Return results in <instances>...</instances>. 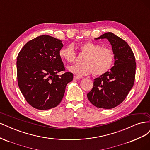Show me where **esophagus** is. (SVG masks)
<instances>
[{"label": "esophagus", "mask_w": 150, "mask_h": 150, "mask_svg": "<svg viewBox=\"0 0 150 150\" xmlns=\"http://www.w3.org/2000/svg\"><path fill=\"white\" fill-rule=\"evenodd\" d=\"M81 79V78H79V77H78L76 76H74V80H77V79Z\"/></svg>", "instance_id": "34e87169"}]
</instances>
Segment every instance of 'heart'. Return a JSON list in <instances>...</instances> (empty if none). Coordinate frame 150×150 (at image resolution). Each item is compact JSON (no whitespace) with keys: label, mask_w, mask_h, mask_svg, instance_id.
<instances>
[{"label":"heart","mask_w":150,"mask_h":150,"mask_svg":"<svg viewBox=\"0 0 150 150\" xmlns=\"http://www.w3.org/2000/svg\"><path fill=\"white\" fill-rule=\"evenodd\" d=\"M80 52L85 55L83 66H70L67 70L78 77L87 76L93 72L95 76L102 75L111 69L115 61V54L111 49L102 47L100 44L92 41L86 42L79 46ZM62 61L72 63L74 62L76 54L71 44L62 47L59 52Z\"/></svg>","instance_id":"heart-1"}]
</instances>
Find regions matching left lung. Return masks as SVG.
Instances as JSON below:
<instances>
[{"mask_svg":"<svg viewBox=\"0 0 150 150\" xmlns=\"http://www.w3.org/2000/svg\"><path fill=\"white\" fill-rule=\"evenodd\" d=\"M107 39L115 54L114 66L94 79L93 88L87 94L89 101L99 108L111 109L119 105L133 88L136 62L134 54L126 41L112 33L95 39Z\"/></svg>","mask_w":150,"mask_h":150,"instance_id":"left-lung-1","label":"left lung"}]
</instances>
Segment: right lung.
<instances>
[{
  "mask_svg": "<svg viewBox=\"0 0 150 150\" xmlns=\"http://www.w3.org/2000/svg\"><path fill=\"white\" fill-rule=\"evenodd\" d=\"M62 47L61 40L42 35L25 44L18 54V85L27 102L35 109L56 107L73 79L69 72L57 74L65 69L59 56Z\"/></svg>",
  "mask_w": 150,
  "mask_h": 150,
  "instance_id": "1",
  "label": "right lung"
}]
</instances>
